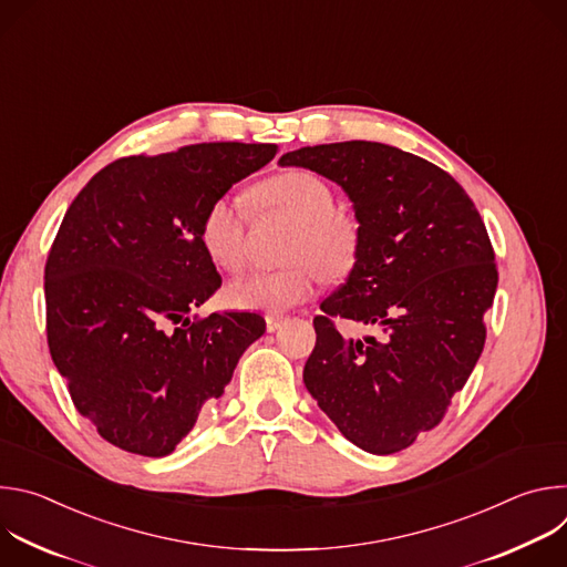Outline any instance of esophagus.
Returning a JSON list of instances; mask_svg holds the SVG:
<instances>
[{
    "mask_svg": "<svg viewBox=\"0 0 567 567\" xmlns=\"http://www.w3.org/2000/svg\"><path fill=\"white\" fill-rule=\"evenodd\" d=\"M265 320H267V330H269V332H278L287 318H285V316H278V313H267Z\"/></svg>",
    "mask_w": 567,
    "mask_h": 567,
    "instance_id": "1",
    "label": "esophagus"
}]
</instances>
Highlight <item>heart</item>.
Instances as JSON below:
<instances>
[{"mask_svg":"<svg viewBox=\"0 0 567 567\" xmlns=\"http://www.w3.org/2000/svg\"><path fill=\"white\" fill-rule=\"evenodd\" d=\"M258 215H280L296 224L287 260L278 271H254L233 280L224 296L235 309L280 313L311 298L322 278H348L361 254V221L337 206L332 186L307 171H287L260 182L251 190ZM199 239L210 262L224 271H239L247 262L249 213L233 197L213 199L199 224Z\"/></svg>","mask_w":567,"mask_h":567,"instance_id":"b5f03b06","label":"heart"}]
</instances>
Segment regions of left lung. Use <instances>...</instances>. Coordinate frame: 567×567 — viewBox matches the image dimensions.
I'll return each instance as SVG.
<instances>
[{"label":"left lung","mask_w":567,"mask_h":567,"mask_svg":"<svg viewBox=\"0 0 567 567\" xmlns=\"http://www.w3.org/2000/svg\"><path fill=\"white\" fill-rule=\"evenodd\" d=\"M280 164L343 186L361 221L359 262L313 318L305 385L352 444L409 449L444 420L482 354L498 287L489 233L446 171L385 143L311 145ZM334 317L384 334L343 340Z\"/></svg>","instance_id":"1"}]
</instances>
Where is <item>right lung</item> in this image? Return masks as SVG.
Returning <instances> with one entry per match:
<instances>
[{
	"instance_id": "1",
	"label": "right lung",
	"mask_w": 567,
	"mask_h": 567,
	"mask_svg": "<svg viewBox=\"0 0 567 567\" xmlns=\"http://www.w3.org/2000/svg\"><path fill=\"white\" fill-rule=\"evenodd\" d=\"M276 152L219 141L123 156L71 202L44 267L47 341L110 444L173 453L265 334L258 313H190L221 285L199 239L206 206Z\"/></svg>"
}]
</instances>
